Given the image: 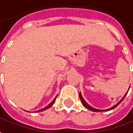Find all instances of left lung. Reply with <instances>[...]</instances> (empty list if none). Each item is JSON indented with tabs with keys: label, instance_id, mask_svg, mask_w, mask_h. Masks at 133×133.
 Returning a JSON list of instances; mask_svg holds the SVG:
<instances>
[{
	"label": "left lung",
	"instance_id": "obj_1",
	"mask_svg": "<svg viewBox=\"0 0 133 133\" xmlns=\"http://www.w3.org/2000/svg\"><path fill=\"white\" fill-rule=\"evenodd\" d=\"M130 89V88H129ZM128 92V91H127ZM127 94L123 96V98H121V100H120V102H118V103L116 104V105H114L113 107H112V108H109V109H107V110H98V109H96V108H92L91 106H90L86 102H85V100H84V98H83V97L82 96V94H81V93H79V98H80L81 99V102H82V104H83V106L85 107V108H86L87 109H88V110H91V111H93V112H103V111H108V110H112V109H114V108H116L119 104L121 103V102L124 100V98H125V96H126Z\"/></svg>",
	"mask_w": 133,
	"mask_h": 133
}]
</instances>
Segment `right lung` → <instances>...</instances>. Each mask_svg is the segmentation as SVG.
<instances>
[{
  "instance_id": "add662e5",
  "label": "right lung",
  "mask_w": 133,
  "mask_h": 133,
  "mask_svg": "<svg viewBox=\"0 0 133 133\" xmlns=\"http://www.w3.org/2000/svg\"><path fill=\"white\" fill-rule=\"evenodd\" d=\"M57 96L55 97V98H54V99L53 100V101H52V102H51V103H50V104H48V106H47V107H45V108H43V109H41V110H38L37 112H41V111H43V110H46V109H48V108H50V107H51V106H52L53 104H54V103L55 102V100H56V98H57Z\"/></svg>"
}]
</instances>
